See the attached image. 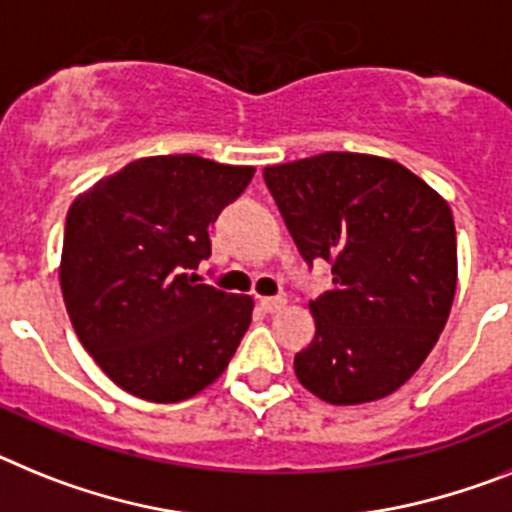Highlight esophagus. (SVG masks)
Instances as JSON below:
<instances>
[{"label": "esophagus", "mask_w": 512, "mask_h": 512, "mask_svg": "<svg viewBox=\"0 0 512 512\" xmlns=\"http://www.w3.org/2000/svg\"><path fill=\"white\" fill-rule=\"evenodd\" d=\"M283 306H286V299H260V309L268 311V314H275V311H281Z\"/></svg>", "instance_id": "obj_1"}]
</instances>
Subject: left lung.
Returning <instances> with one entry per match:
<instances>
[{"instance_id":"obj_1","label":"left lung","mask_w":512,"mask_h":512,"mask_svg":"<svg viewBox=\"0 0 512 512\" xmlns=\"http://www.w3.org/2000/svg\"><path fill=\"white\" fill-rule=\"evenodd\" d=\"M306 262H332V288L309 301L317 335L296 379L330 404L397 391L428 358L456 293L448 203L399 162L327 151L265 167Z\"/></svg>"}]
</instances>
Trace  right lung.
<instances>
[{
    "label": "right lung",
    "instance_id": "1",
    "mask_svg": "<svg viewBox=\"0 0 512 512\" xmlns=\"http://www.w3.org/2000/svg\"><path fill=\"white\" fill-rule=\"evenodd\" d=\"M255 167L195 154L144 157L102 177L66 213L61 293L79 342L146 402L211 386L252 322L250 296L198 283L208 226Z\"/></svg>",
    "mask_w": 512,
    "mask_h": 512
}]
</instances>
